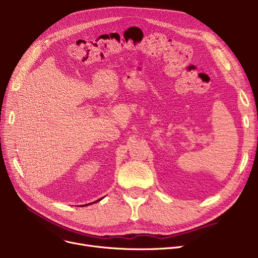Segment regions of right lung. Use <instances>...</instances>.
<instances>
[{
  "label": "right lung",
  "mask_w": 258,
  "mask_h": 258,
  "mask_svg": "<svg viewBox=\"0 0 258 258\" xmlns=\"http://www.w3.org/2000/svg\"><path fill=\"white\" fill-rule=\"evenodd\" d=\"M100 200H101V199H100ZM100 200H98V201H100ZM98 201H96V202H98ZM94 203H95V202H94Z\"/></svg>",
  "instance_id": "add662e5"
}]
</instances>
